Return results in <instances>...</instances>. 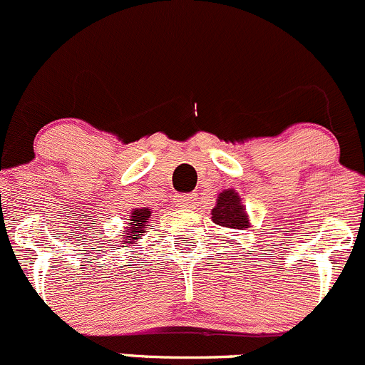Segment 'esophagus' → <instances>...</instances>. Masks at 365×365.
<instances>
[{
  "mask_svg": "<svg viewBox=\"0 0 365 365\" xmlns=\"http://www.w3.org/2000/svg\"><path fill=\"white\" fill-rule=\"evenodd\" d=\"M195 201H197L195 194H180L175 195V199H173L175 206H178V208H194Z\"/></svg>",
  "mask_w": 365,
  "mask_h": 365,
  "instance_id": "34e87169",
  "label": "esophagus"
}]
</instances>
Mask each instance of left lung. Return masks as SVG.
Instances as JSON below:
<instances>
[{
    "mask_svg": "<svg viewBox=\"0 0 365 365\" xmlns=\"http://www.w3.org/2000/svg\"><path fill=\"white\" fill-rule=\"evenodd\" d=\"M212 220L222 227L237 229V231L252 227L247 208L241 202L240 194L234 189H225L218 194L217 205L212 210Z\"/></svg>",
    "mask_w": 365,
    "mask_h": 365,
    "instance_id": "1",
    "label": "left lung"
}]
</instances>
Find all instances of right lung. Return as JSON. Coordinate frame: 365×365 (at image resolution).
<instances>
[{"label": "right lung", "mask_w": 365, "mask_h": 365, "mask_svg": "<svg viewBox=\"0 0 365 365\" xmlns=\"http://www.w3.org/2000/svg\"><path fill=\"white\" fill-rule=\"evenodd\" d=\"M152 212L150 208H134L131 213H129V227L128 231H124V237L120 241V247H131L134 252H136L138 241H140V236L147 229L148 220H150Z\"/></svg>", "instance_id": "obj_1"}]
</instances>
